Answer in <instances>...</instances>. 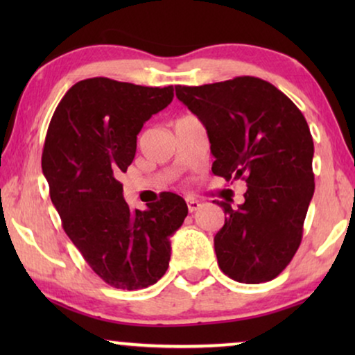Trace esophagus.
<instances>
[{
    "label": "esophagus",
    "mask_w": 355,
    "mask_h": 355,
    "mask_svg": "<svg viewBox=\"0 0 355 355\" xmlns=\"http://www.w3.org/2000/svg\"><path fill=\"white\" fill-rule=\"evenodd\" d=\"M186 202H187V210L191 211V213L197 211L198 208H200V202L193 200V198H191V197H187V198H186Z\"/></svg>",
    "instance_id": "34e87169"
}]
</instances>
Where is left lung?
<instances>
[{
    "label": "left lung",
    "instance_id": "1",
    "mask_svg": "<svg viewBox=\"0 0 355 355\" xmlns=\"http://www.w3.org/2000/svg\"><path fill=\"white\" fill-rule=\"evenodd\" d=\"M205 125L216 176L247 182L244 203L225 210L215 236L221 271L245 284L276 278L297 252L313 197V140L300 110L259 77L176 87Z\"/></svg>",
    "mask_w": 355,
    "mask_h": 355
}]
</instances>
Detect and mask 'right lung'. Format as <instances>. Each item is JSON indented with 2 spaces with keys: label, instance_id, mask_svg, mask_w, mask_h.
<instances>
[{
  "label": "right lung",
  "instance_id": "1",
  "mask_svg": "<svg viewBox=\"0 0 355 355\" xmlns=\"http://www.w3.org/2000/svg\"><path fill=\"white\" fill-rule=\"evenodd\" d=\"M173 96V85L94 77L66 92L48 125L42 169L53 205L90 268L116 289L148 288L166 273L169 237L187 216L186 202L173 192L148 210H130L118 181L145 121Z\"/></svg>",
  "mask_w": 355,
  "mask_h": 355
}]
</instances>
